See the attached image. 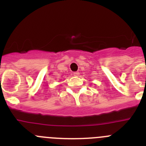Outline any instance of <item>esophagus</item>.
<instances>
[{
	"label": "esophagus",
	"instance_id": "esophagus-1",
	"mask_svg": "<svg viewBox=\"0 0 146 146\" xmlns=\"http://www.w3.org/2000/svg\"><path fill=\"white\" fill-rule=\"evenodd\" d=\"M73 74H74V77H78V76H79V74H80V73L78 72H74V73H73Z\"/></svg>",
	"mask_w": 146,
	"mask_h": 146
}]
</instances>
